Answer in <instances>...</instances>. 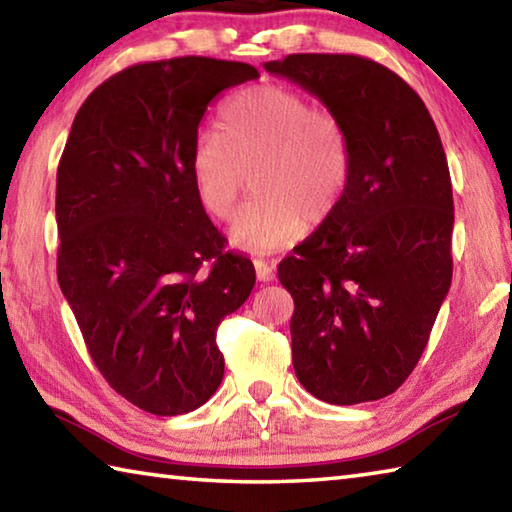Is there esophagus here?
Returning <instances> with one entry per match:
<instances>
[{"label":"esophagus","mask_w":512,"mask_h":512,"mask_svg":"<svg viewBox=\"0 0 512 512\" xmlns=\"http://www.w3.org/2000/svg\"><path fill=\"white\" fill-rule=\"evenodd\" d=\"M255 273H257V280L259 282H273V264L264 262V259H255Z\"/></svg>","instance_id":"1"}]
</instances>
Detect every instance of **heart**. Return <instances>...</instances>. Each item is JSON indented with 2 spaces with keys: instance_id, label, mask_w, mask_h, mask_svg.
<instances>
[{
  "instance_id": "heart-1",
  "label": "heart",
  "mask_w": 512,
  "mask_h": 512,
  "mask_svg": "<svg viewBox=\"0 0 512 512\" xmlns=\"http://www.w3.org/2000/svg\"><path fill=\"white\" fill-rule=\"evenodd\" d=\"M190 172L201 206L221 221L235 215L253 172L257 197L237 215L230 241L266 255L293 244L304 224L320 226L336 212L351 179V145L329 111L293 89L262 85L221 107L219 132L194 138Z\"/></svg>"
}]
</instances>
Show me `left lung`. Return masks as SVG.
Wrapping results in <instances>:
<instances>
[{
    "label": "left lung",
    "mask_w": 512,
    "mask_h": 512,
    "mask_svg": "<svg viewBox=\"0 0 512 512\" xmlns=\"http://www.w3.org/2000/svg\"><path fill=\"white\" fill-rule=\"evenodd\" d=\"M347 129L351 179L336 212L277 268L293 295V367L333 405L394 394L430 340L452 282L448 161L425 102L383 64L345 53L266 62Z\"/></svg>",
    "instance_id": "obj_1"
}]
</instances>
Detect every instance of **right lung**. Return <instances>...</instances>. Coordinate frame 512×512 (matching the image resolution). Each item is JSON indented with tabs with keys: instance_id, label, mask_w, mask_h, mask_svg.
<instances>
[{
	"instance_id": "obj_1",
	"label": "right lung",
	"mask_w": 512,
	"mask_h": 512,
	"mask_svg": "<svg viewBox=\"0 0 512 512\" xmlns=\"http://www.w3.org/2000/svg\"><path fill=\"white\" fill-rule=\"evenodd\" d=\"M255 78L246 62L199 55L134 64L82 102L58 165L60 288L111 389L156 416L217 392V327L255 286L190 172L210 102Z\"/></svg>"
}]
</instances>
